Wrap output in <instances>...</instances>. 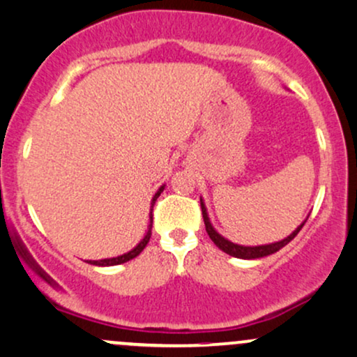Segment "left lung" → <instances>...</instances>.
<instances>
[{"instance_id": "obj_1", "label": "left lung", "mask_w": 357, "mask_h": 357, "mask_svg": "<svg viewBox=\"0 0 357 357\" xmlns=\"http://www.w3.org/2000/svg\"><path fill=\"white\" fill-rule=\"evenodd\" d=\"M200 204H202V213H204L205 229H207L210 239H212V241L215 243V246L220 248L224 253L231 255V257H236V258H243V260H255V258H264V257H268V255H272V253H277L280 248L286 246L287 243H291L292 239L298 236V232L301 231L303 226H305V222L307 220V219L303 220V222L299 224V226L296 227L294 231L287 236V238L280 239V241L270 243V245H260V246H245V245H238V243L229 241V239L224 238V236H220L219 232L215 231V227L212 226V222H210L207 207H205V204L202 198H200Z\"/></svg>"}]
</instances>
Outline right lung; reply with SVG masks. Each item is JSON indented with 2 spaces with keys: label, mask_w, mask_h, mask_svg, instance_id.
<instances>
[{
  "label": "right lung",
  "mask_w": 357,
  "mask_h": 357,
  "mask_svg": "<svg viewBox=\"0 0 357 357\" xmlns=\"http://www.w3.org/2000/svg\"><path fill=\"white\" fill-rule=\"evenodd\" d=\"M164 188H166V185L160 186V188L155 191V195H153L152 202H150V204H152V208H150V213H149L150 220H149L147 234L144 236V239H142V241L138 243V245L135 246L133 250H130L128 253L119 255V257H114V258H104V260H89L87 264H90V265H97V267H112V265H121V264H126V261L133 260L135 257H138V255H140L142 251H144V248L147 246V243L150 241V236H152V210H153V204H155V200H157V198H159V195L162 193Z\"/></svg>",
  "instance_id": "right-lung-1"
}]
</instances>
